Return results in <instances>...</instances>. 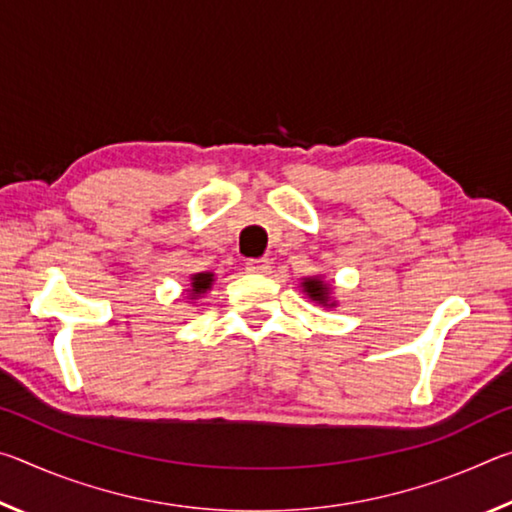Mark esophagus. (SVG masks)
<instances>
[{
	"mask_svg": "<svg viewBox=\"0 0 512 512\" xmlns=\"http://www.w3.org/2000/svg\"><path fill=\"white\" fill-rule=\"evenodd\" d=\"M246 271L248 273H257V275H268L271 273V262L268 259H248L246 262Z\"/></svg>",
	"mask_w": 512,
	"mask_h": 512,
	"instance_id": "1",
	"label": "esophagus"
}]
</instances>
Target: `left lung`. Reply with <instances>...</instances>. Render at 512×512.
<instances>
[{
	"instance_id": "8db88e82",
	"label": "left lung",
	"mask_w": 512,
	"mask_h": 512,
	"mask_svg": "<svg viewBox=\"0 0 512 512\" xmlns=\"http://www.w3.org/2000/svg\"><path fill=\"white\" fill-rule=\"evenodd\" d=\"M302 291H305L311 300H316L318 305L334 307V302H329V287L320 280V277H305V282H302Z\"/></svg>"
}]
</instances>
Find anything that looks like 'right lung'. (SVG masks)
<instances>
[{
  "mask_svg": "<svg viewBox=\"0 0 512 512\" xmlns=\"http://www.w3.org/2000/svg\"><path fill=\"white\" fill-rule=\"evenodd\" d=\"M212 282H214V273H196V275H192V300L194 298H198V296H203V293L212 287Z\"/></svg>",
  "mask_w": 512,
  "mask_h": 512,
  "instance_id": "add662e5",
  "label": "right lung"
}]
</instances>
